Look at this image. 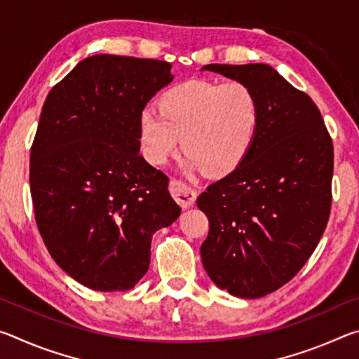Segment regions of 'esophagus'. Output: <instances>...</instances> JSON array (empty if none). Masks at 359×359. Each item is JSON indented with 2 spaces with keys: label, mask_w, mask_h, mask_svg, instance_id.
I'll return each mask as SVG.
<instances>
[{
  "label": "esophagus",
  "mask_w": 359,
  "mask_h": 359,
  "mask_svg": "<svg viewBox=\"0 0 359 359\" xmlns=\"http://www.w3.org/2000/svg\"><path fill=\"white\" fill-rule=\"evenodd\" d=\"M169 190H171V194L175 201H177L184 209L191 208L194 201H196V191H194L190 185H187L185 182L172 179L169 182Z\"/></svg>",
  "instance_id": "esophagus-1"
}]
</instances>
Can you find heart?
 <instances>
[{
    "instance_id": "b5f03b06",
    "label": "heart",
    "mask_w": 359,
    "mask_h": 359,
    "mask_svg": "<svg viewBox=\"0 0 359 359\" xmlns=\"http://www.w3.org/2000/svg\"><path fill=\"white\" fill-rule=\"evenodd\" d=\"M259 104L247 83L190 81L166 92L160 112L145 107L139 115V141L145 158L165 165L182 147L185 166L223 174L250 150L258 130Z\"/></svg>"
}]
</instances>
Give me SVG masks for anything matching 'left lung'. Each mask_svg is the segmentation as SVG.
Listing matches in <instances>:
<instances>
[{"label":"left lung","mask_w":359,"mask_h":359,"mask_svg":"<svg viewBox=\"0 0 359 359\" xmlns=\"http://www.w3.org/2000/svg\"><path fill=\"white\" fill-rule=\"evenodd\" d=\"M247 83L258 130L236 169L198 196L209 218L205 272L229 294L255 299L288 283L311 258L331 212L332 139L318 107L269 65H205Z\"/></svg>","instance_id":"left-lung-1"}]
</instances>
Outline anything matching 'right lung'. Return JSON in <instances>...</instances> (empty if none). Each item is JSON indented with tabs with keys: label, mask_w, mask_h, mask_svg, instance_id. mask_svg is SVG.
Returning a JSON list of instances; mask_svg holds the SVG:
<instances>
[{
	"label": "right lung",
	"mask_w": 359,
	"mask_h": 359,
	"mask_svg": "<svg viewBox=\"0 0 359 359\" xmlns=\"http://www.w3.org/2000/svg\"><path fill=\"white\" fill-rule=\"evenodd\" d=\"M172 79L161 60L95 55L42 106L29 155L36 224L55 263L85 287H135L151 236L180 215L168 175L144 160L139 141V115Z\"/></svg>",
	"instance_id": "right-lung-1"
}]
</instances>
